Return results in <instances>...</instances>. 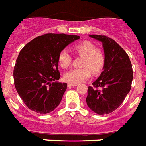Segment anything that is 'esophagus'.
Returning a JSON list of instances; mask_svg holds the SVG:
<instances>
[{
    "label": "esophagus",
    "mask_w": 146,
    "mask_h": 146,
    "mask_svg": "<svg viewBox=\"0 0 146 146\" xmlns=\"http://www.w3.org/2000/svg\"><path fill=\"white\" fill-rule=\"evenodd\" d=\"M77 86V84H71V83H68V87L71 88V87H74V86Z\"/></svg>",
    "instance_id": "34e87169"
}]
</instances>
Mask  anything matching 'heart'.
<instances>
[{
  "label": "heart",
  "instance_id": "b5f03b06",
  "mask_svg": "<svg viewBox=\"0 0 146 146\" xmlns=\"http://www.w3.org/2000/svg\"><path fill=\"white\" fill-rule=\"evenodd\" d=\"M74 51L78 56L82 57L80 69H72L64 76L66 82L71 84H77L91 77V72L94 74H99L104 69L106 57L104 52L90 41H82L74 44ZM58 64L62 68L66 69L70 66L72 58L66 50L60 52L58 57Z\"/></svg>",
  "mask_w": 146,
  "mask_h": 146
}]
</instances>
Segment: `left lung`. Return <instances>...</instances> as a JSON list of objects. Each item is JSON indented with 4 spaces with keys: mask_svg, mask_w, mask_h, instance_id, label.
<instances>
[{
    "mask_svg": "<svg viewBox=\"0 0 146 146\" xmlns=\"http://www.w3.org/2000/svg\"><path fill=\"white\" fill-rule=\"evenodd\" d=\"M89 36L102 42L106 63L99 78L88 88L86 102L96 114H109L123 103L129 92L133 79L132 66L127 53L113 38L104 35Z\"/></svg>",
    "mask_w": 146,
    "mask_h": 146,
    "instance_id": "obj_1",
    "label": "left lung"
}]
</instances>
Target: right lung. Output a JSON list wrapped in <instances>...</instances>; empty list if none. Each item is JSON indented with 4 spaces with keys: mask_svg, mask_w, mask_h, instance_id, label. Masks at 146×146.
Listing matches in <instances>:
<instances>
[{
    "mask_svg": "<svg viewBox=\"0 0 146 146\" xmlns=\"http://www.w3.org/2000/svg\"><path fill=\"white\" fill-rule=\"evenodd\" d=\"M80 38L76 35L46 33L20 50L13 73L15 86L30 110L47 114L58 106L67 83L55 81L60 77L58 57L67 45Z\"/></svg>",
    "mask_w": 146,
    "mask_h": 146,
    "instance_id": "obj_1",
    "label": "right lung"
}]
</instances>
